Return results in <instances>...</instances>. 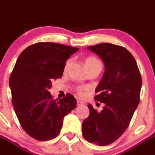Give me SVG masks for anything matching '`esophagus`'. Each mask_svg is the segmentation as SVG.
Wrapping results in <instances>:
<instances>
[{
	"mask_svg": "<svg viewBox=\"0 0 155 155\" xmlns=\"http://www.w3.org/2000/svg\"><path fill=\"white\" fill-rule=\"evenodd\" d=\"M82 104H84L83 102L81 101H79V100L77 101V105H78V106H81V105H82Z\"/></svg>",
	"mask_w": 155,
	"mask_h": 155,
	"instance_id": "34e87169",
	"label": "esophagus"
}]
</instances>
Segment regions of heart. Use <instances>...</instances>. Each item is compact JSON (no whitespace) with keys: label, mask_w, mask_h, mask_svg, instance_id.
<instances>
[{"label":"heart","mask_w":155,"mask_h":155,"mask_svg":"<svg viewBox=\"0 0 155 155\" xmlns=\"http://www.w3.org/2000/svg\"><path fill=\"white\" fill-rule=\"evenodd\" d=\"M70 63H71V60H69L65 65V70H67V67L70 66ZM85 67H86V68L88 69V71L94 70V69H101V67H102V64L101 63V61H99L97 58H94V57H92V56L87 57V58H85ZM82 88H81V87H79V88H76V91H77V93L79 94V95L82 94Z\"/></svg>","instance_id":"heart-1"}]
</instances>
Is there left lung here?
Wrapping results in <instances>:
<instances>
[{
  "label": "left lung",
  "instance_id": "obj_1",
  "mask_svg": "<svg viewBox=\"0 0 155 155\" xmlns=\"http://www.w3.org/2000/svg\"><path fill=\"white\" fill-rule=\"evenodd\" d=\"M87 48L104 64L94 97L104 106L97 112L88 104L90 114L82 123V135L90 143L104 146L119 139L130 125L140 101L142 77L136 60L125 48L102 43Z\"/></svg>",
  "mask_w": 155,
  "mask_h": 155
}]
</instances>
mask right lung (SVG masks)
<instances>
[{
  "label": "right lung",
  "instance_id": "obj_1",
  "mask_svg": "<svg viewBox=\"0 0 155 155\" xmlns=\"http://www.w3.org/2000/svg\"><path fill=\"white\" fill-rule=\"evenodd\" d=\"M77 48L53 42H38L25 49L18 58L10 77L12 102L19 124L31 137L39 141L59 135L64 117L76 106L67 94L54 100L51 81L62 77L66 61Z\"/></svg>",
  "mask_w": 155,
  "mask_h": 155
}]
</instances>
